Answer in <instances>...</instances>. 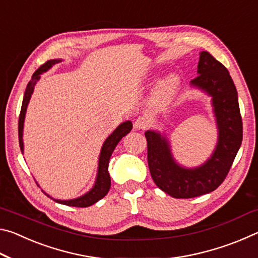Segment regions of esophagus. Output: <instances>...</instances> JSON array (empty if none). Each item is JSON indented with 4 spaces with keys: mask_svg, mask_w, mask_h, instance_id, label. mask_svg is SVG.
I'll return each instance as SVG.
<instances>
[{
    "mask_svg": "<svg viewBox=\"0 0 258 258\" xmlns=\"http://www.w3.org/2000/svg\"><path fill=\"white\" fill-rule=\"evenodd\" d=\"M148 125H149V120L145 117H139L134 121V128L137 130H145L148 127Z\"/></svg>",
    "mask_w": 258,
    "mask_h": 258,
    "instance_id": "obj_1",
    "label": "esophagus"
}]
</instances>
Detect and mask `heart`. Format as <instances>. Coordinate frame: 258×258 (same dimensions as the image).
I'll return each mask as SVG.
<instances>
[{
    "label": "heart",
    "instance_id": "obj_1",
    "mask_svg": "<svg viewBox=\"0 0 258 258\" xmlns=\"http://www.w3.org/2000/svg\"><path fill=\"white\" fill-rule=\"evenodd\" d=\"M177 83H178L177 77L175 76L169 77L168 80L165 81L159 89L157 90L156 99L158 100V101H166L168 98H171V95L174 93V91L176 89Z\"/></svg>",
    "mask_w": 258,
    "mask_h": 258
}]
</instances>
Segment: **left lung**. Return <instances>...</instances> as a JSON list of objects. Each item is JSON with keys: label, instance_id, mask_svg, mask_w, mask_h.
<instances>
[{"label": "left lung", "instance_id": "obj_1", "mask_svg": "<svg viewBox=\"0 0 258 258\" xmlns=\"http://www.w3.org/2000/svg\"><path fill=\"white\" fill-rule=\"evenodd\" d=\"M194 86L212 95L218 142L211 158L200 167L187 169L174 161L168 142L160 134L147 131L148 166L156 185L174 198H195L214 191L225 180L242 141V119L238 93L230 74L207 51L200 53L198 76Z\"/></svg>", "mask_w": 258, "mask_h": 258}]
</instances>
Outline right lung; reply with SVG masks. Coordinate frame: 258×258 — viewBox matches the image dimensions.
Masks as SVG:
<instances>
[{
	"instance_id": "add662e5",
	"label": "right lung",
	"mask_w": 258,
	"mask_h": 258,
	"mask_svg": "<svg viewBox=\"0 0 258 258\" xmlns=\"http://www.w3.org/2000/svg\"><path fill=\"white\" fill-rule=\"evenodd\" d=\"M59 62V60H49L46 61L45 63H43L42 66L37 69L36 72L33 74L32 80L29 81L27 87H26L23 104H21V110L19 115V123H18V134H19V146L21 152L24 151V143H23V128H24V120H25V113L26 109H27V104L29 102V99L32 97V93L34 91V86L36 84V82L40 80V75L42 73L46 72L47 69H50L54 63ZM132 130V123L131 121H125V123L120 124L118 127H117L113 133L109 137L106 141H104L101 154H100V159H99V168H98V177L97 181H95V184L93 189L87 192L86 195L82 196V197L73 200H56V203L67 205V206L72 207H89L91 205L95 204L99 202L100 199H102L104 196L108 194L109 189H110V175L108 173V165H109V159H110V156L112 151L115 150L116 146L118 145V142L123 139L126 134L131 132Z\"/></svg>"
}]
</instances>
